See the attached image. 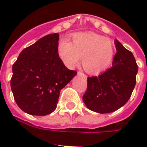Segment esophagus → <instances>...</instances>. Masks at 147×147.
Here are the masks:
<instances>
[{"mask_svg":"<svg viewBox=\"0 0 147 147\" xmlns=\"http://www.w3.org/2000/svg\"><path fill=\"white\" fill-rule=\"evenodd\" d=\"M77 74L79 75V76H82V77H84V78H85V79H86V78H87V76H86V75L84 74H83L82 72H80V71H79V72H78Z\"/></svg>","mask_w":147,"mask_h":147,"instance_id":"obj_1","label":"esophagus"}]
</instances>
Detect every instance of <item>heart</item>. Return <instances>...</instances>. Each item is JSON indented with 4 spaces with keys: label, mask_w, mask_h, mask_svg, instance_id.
<instances>
[{
    "label": "heart",
    "mask_w": 147,
    "mask_h": 147,
    "mask_svg": "<svg viewBox=\"0 0 147 147\" xmlns=\"http://www.w3.org/2000/svg\"><path fill=\"white\" fill-rule=\"evenodd\" d=\"M59 55L68 67L82 65L86 72L96 74L106 70L114 57V46L110 39L93 32L75 34L71 42L63 40L59 42Z\"/></svg>",
    "instance_id": "heart-1"
}]
</instances>
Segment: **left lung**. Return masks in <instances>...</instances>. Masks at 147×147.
<instances>
[{"label": "left lung", "mask_w": 147, "mask_h": 147, "mask_svg": "<svg viewBox=\"0 0 147 147\" xmlns=\"http://www.w3.org/2000/svg\"><path fill=\"white\" fill-rule=\"evenodd\" d=\"M114 42L117 52L112 67L98 76L88 78V89L82 97L86 107L98 113L114 112L124 106L136 84L138 69L134 56L118 40Z\"/></svg>", "instance_id": "obj_1"}]
</instances>
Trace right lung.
Instances as JSON below:
<instances>
[{"instance_id":"right-lung-1","label":"right lung","mask_w":147,"mask_h":147,"mask_svg":"<svg viewBox=\"0 0 147 147\" xmlns=\"http://www.w3.org/2000/svg\"><path fill=\"white\" fill-rule=\"evenodd\" d=\"M59 36L54 33L40 38L23 49L13 64L11 91L18 107L30 115L54 112L60 90L77 74L59 58Z\"/></svg>"}]
</instances>
